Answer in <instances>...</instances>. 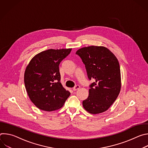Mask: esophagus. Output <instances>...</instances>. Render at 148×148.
Instances as JSON below:
<instances>
[{"mask_svg": "<svg viewBox=\"0 0 148 148\" xmlns=\"http://www.w3.org/2000/svg\"><path fill=\"white\" fill-rule=\"evenodd\" d=\"M79 88H80L79 86H78V85L75 86L73 88V91H77V90H79Z\"/></svg>", "mask_w": 148, "mask_h": 148, "instance_id": "1", "label": "esophagus"}]
</instances>
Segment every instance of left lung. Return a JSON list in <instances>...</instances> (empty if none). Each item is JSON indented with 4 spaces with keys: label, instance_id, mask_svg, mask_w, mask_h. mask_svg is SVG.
<instances>
[{
    "label": "left lung",
    "instance_id": "obj_1",
    "mask_svg": "<svg viewBox=\"0 0 148 148\" xmlns=\"http://www.w3.org/2000/svg\"><path fill=\"white\" fill-rule=\"evenodd\" d=\"M85 65L90 85L89 96L82 101L86 111L97 114L107 111L117 98L121 87L119 62L107 48L89 46L75 53Z\"/></svg>",
    "mask_w": 148,
    "mask_h": 148
}]
</instances>
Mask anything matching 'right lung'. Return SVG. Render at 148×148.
<instances>
[{"label": "right lung", "mask_w": 148, "mask_h": 148, "mask_svg": "<svg viewBox=\"0 0 148 148\" xmlns=\"http://www.w3.org/2000/svg\"><path fill=\"white\" fill-rule=\"evenodd\" d=\"M71 49H49L35 56L25 73V87L32 102L40 110L53 111L61 108L70 92L60 82L59 64Z\"/></svg>", "instance_id": "obj_1"}]
</instances>
